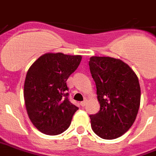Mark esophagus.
<instances>
[{"instance_id": "esophagus-1", "label": "esophagus", "mask_w": 156, "mask_h": 156, "mask_svg": "<svg viewBox=\"0 0 156 156\" xmlns=\"http://www.w3.org/2000/svg\"><path fill=\"white\" fill-rule=\"evenodd\" d=\"M80 106H85L86 105V101H81L80 103Z\"/></svg>"}]
</instances>
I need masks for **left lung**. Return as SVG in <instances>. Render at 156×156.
Segmentation results:
<instances>
[{"label": "left lung", "instance_id": "left-lung-1", "mask_svg": "<svg viewBox=\"0 0 156 156\" xmlns=\"http://www.w3.org/2000/svg\"><path fill=\"white\" fill-rule=\"evenodd\" d=\"M89 66L96 86L100 111L90 115L93 131L105 140L120 137L138 114L140 87L136 73L120 59L92 56Z\"/></svg>", "mask_w": 156, "mask_h": 156}]
</instances>
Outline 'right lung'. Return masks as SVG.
<instances>
[{"label": "right lung", "mask_w": 156, "mask_h": 156, "mask_svg": "<svg viewBox=\"0 0 156 156\" xmlns=\"http://www.w3.org/2000/svg\"><path fill=\"white\" fill-rule=\"evenodd\" d=\"M81 55L46 53L27 71L24 99L27 114L36 128L49 136L66 130L78 107L68 99L66 80L79 66Z\"/></svg>", "instance_id": "add662e5"}]
</instances>
